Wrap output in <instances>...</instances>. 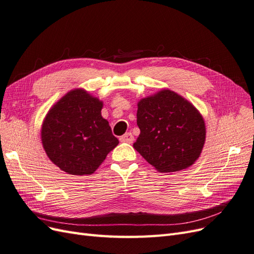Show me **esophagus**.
<instances>
[{"mask_svg":"<svg viewBox=\"0 0 254 254\" xmlns=\"http://www.w3.org/2000/svg\"><path fill=\"white\" fill-rule=\"evenodd\" d=\"M120 140H121L122 142L132 143L133 140H134V137H133V135H132L131 132H126L124 135H122V136L120 137Z\"/></svg>","mask_w":254,"mask_h":254,"instance_id":"1","label":"esophagus"}]
</instances>
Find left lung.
<instances>
[{"label":"left lung","instance_id":"8db88e82","mask_svg":"<svg viewBox=\"0 0 254 254\" xmlns=\"http://www.w3.org/2000/svg\"><path fill=\"white\" fill-rule=\"evenodd\" d=\"M136 124L141 133L133 147L161 173L186 170L200 156L204 121L193 105L171 90L141 99Z\"/></svg>","mask_w":254,"mask_h":254}]
</instances>
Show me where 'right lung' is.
I'll return each mask as SVG.
<instances>
[{
  "label": "right lung",
  "instance_id": "1",
  "mask_svg": "<svg viewBox=\"0 0 254 254\" xmlns=\"http://www.w3.org/2000/svg\"><path fill=\"white\" fill-rule=\"evenodd\" d=\"M103 103L86 91L68 92L49 111L41 137L48 157L70 175H91L119 144L103 119Z\"/></svg>",
  "mask_w": 254,
  "mask_h": 254
}]
</instances>
